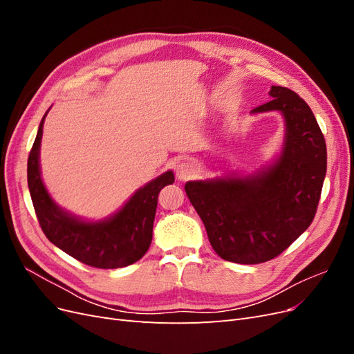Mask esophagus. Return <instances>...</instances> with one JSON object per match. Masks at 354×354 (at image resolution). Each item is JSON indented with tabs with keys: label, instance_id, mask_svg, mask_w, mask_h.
<instances>
[{
	"label": "esophagus",
	"instance_id": "34e87169",
	"mask_svg": "<svg viewBox=\"0 0 354 354\" xmlns=\"http://www.w3.org/2000/svg\"><path fill=\"white\" fill-rule=\"evenodd\" d=\"M174 171H176V176L180 180H187L192 176L195 174V165L194 162H190V160H180L174 165Z\"/></svg>",
	"mask_w": 354,
	"mask_h": 354
}]
</instances>
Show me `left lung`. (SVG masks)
I'll return each instance as SVG.
<instances>
[{
	"label": "left lung",
	"mask_w": 354,
	"mask_h": 354,
	"mask_svg": "<svg viewBox=\"0 0 354 354\" xmlns=\"http://www.w3.org/2000/svg\"><path fill=\"white\" fill-rule=\"evenodd\" d=\"M272 99L252 113L279 111L286 124L277 162L251 177L189 181L192 205L223 260L266 263L282 254L317 211L326 174V143L308 104L297 93L273 85Z\"/></svg>",
	"instance_id": "left-lung-1"
}]
</instances>
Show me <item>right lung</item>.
<instances>
[{
    "instance_id": "obj_1",
    "label": "right lung",
    "mask_w": 354,
    "mask_h": 354,
    "mask_svg": "<svg viewBox=\"0 0 354 354\" xmlns=\"http://www.w3.org/2000/svg\"><path fill=\"white\" fill-rule=\"evenodd\" d=\"M42 125L44 118L28 158V186L38 223L48 241L73 259L97 269H118L140 260L152 242L158 194L174 183V174L167 171L138 189L109 220L80 221L62 211L42 185L38 164Z\"/></svg>"
}]
</instances>
